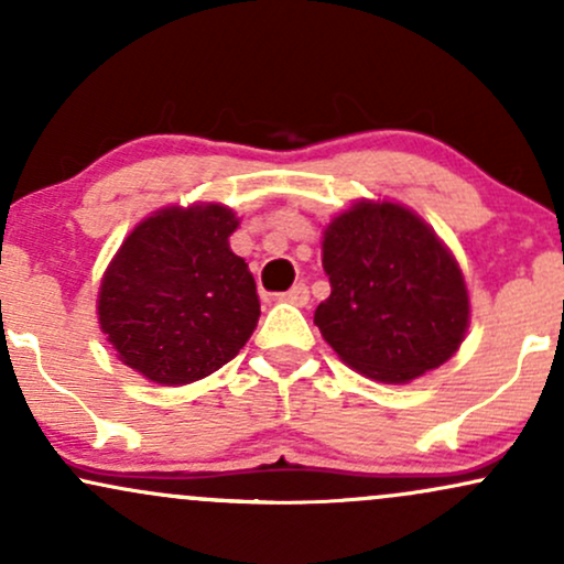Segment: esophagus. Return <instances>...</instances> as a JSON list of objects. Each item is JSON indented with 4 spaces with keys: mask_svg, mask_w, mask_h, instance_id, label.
Wrapping results in <instances>:
<instances>
[{
    "mask_svg": "<svg viewBox=\"0 0 564 564\" xmlns=\"http://www.w3.org/2000/svg\"><path fill=\"white\" fill-rule=\"evenodd\" d=\"M278 300L289 302V304H296V307H304V304L310 302V291H307V286H304V283H296V286H291L286 294H281V296H278Z\"/></svg>",
    "mask_w": 564,
    "mask_h": 564,
    "instance_id": "obj_1",
    "label": "esophagus"
}]
</instances>
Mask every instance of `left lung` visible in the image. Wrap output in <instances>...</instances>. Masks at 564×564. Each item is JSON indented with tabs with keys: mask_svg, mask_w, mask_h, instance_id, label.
I'll return each mask as SVG.
<instances>
[{
	"mask_svg": "<svg viewBox=\"0 0 564 564\" xmlns=\"http://www.w3.org/2000/svg\"><path fill=\"white\" fill-rule=\"evenodd\" d=\"M332 296L315 310L323 339L349 368L408 384L456 355L469 291L453 251L398 200L360 198L323 228Z\"/></svg>",
	"mask_w": 564,
	"mask_h": 564,
	"instance_id": "obj_1",
	"label": "left lung"
}]
</instances>
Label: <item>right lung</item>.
Masks as SVG:
<instances>
[{
  "instance_id": "add662e5",
  "label": "right lung",
  "mask_w": 564,
  "mask_h": 564,
  "mask_svg": "<svg viewBox=\"0 0 564 564\" xmlns=\"http://www.w3.org/2000/svg\"><path fill=\"white\" fill-rule=\"evenodd\" d=\"M241 219L225 204L164 206L124 238L97 291L116 358L161 387L230 364L260 321L249 264L232 254Z\"/></svg>"
}]
</instances>
